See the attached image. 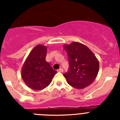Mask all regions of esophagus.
Returning a JSON list of instances; mask_svg holds the SVG:
<instances>
[{"label":"esophagus","instance_id":"esophagus-1","mask_svg":"<svg viewBox=\"0 0 120 120\" xmlns=\"http://www.w3.org/2000/svg\"><path fill=\"white\" fill-rule=\"evenodd\" d=\"M57 71H59V72H63V69H61V68H60V69H59Z\"/></svg>","mask_w":120,"mask_h":120}]
</instances>
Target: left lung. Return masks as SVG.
I'll return each mask as SVG.
<instances>
[{"label":"left lung","instance_id":"left-lung-1","mask_svg":"<svg viewBox=\"0 0 120 120\" xmlns=\"http://www.w3.org/2000/svg\"><path fill=\"white\" fill-rule=\"evenodd\" d=\"M69 69L63 74L67 82L78 89H84L95 80L98 75L99 63L95 55L85 45L78 42L64 44Z\"/></svg>","mask_w":120,"mask_h":120}]
</instances>
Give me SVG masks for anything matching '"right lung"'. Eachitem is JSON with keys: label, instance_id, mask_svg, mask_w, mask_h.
Listing matches in <instances>:
<instances>
[{"label": "right lung", "instance_id": "right-lung-1", "mask_svg": "<svg viewBox=\"0 0 120 120\" xmlns=\"http://www.w3.org/2000/svg\"><path fill=\"white\" fill-rule=\"evenodd\" d=\"M47 47L38 44L29 54L22 66L21 77L31 89L40 90L50 85L57 73L45 60Z\"/></svg>", "mask_w": 120, "mask_h": 120}]
</instances>
